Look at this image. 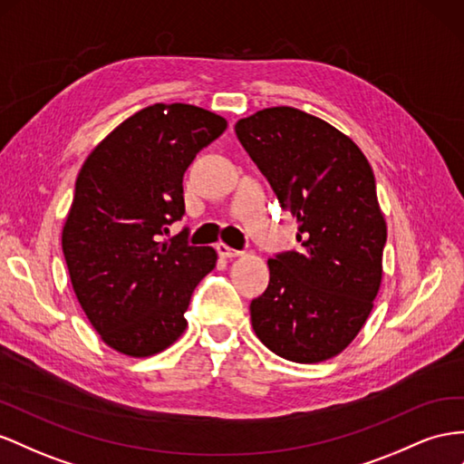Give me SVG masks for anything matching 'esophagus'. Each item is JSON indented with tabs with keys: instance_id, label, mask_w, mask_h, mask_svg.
Instances as JSON below:
<instances>
[{
	"instance_id": "34e87169",
	"label": "esophagus",
	"mask_w": 464,
	"mask_h": 464,
	"mask_svg": "<svg viewBox=\"0 0 464 464\" xmlns=\"http://www.w3.org/2000/svg\"><path fill=\"white\" fill-rule=\"evenodd\" d=\"M217 252L222 257H237V256L242 254V252H237V249H234V247L227 246V244H217Z\"/></svg>"
}]
</instances>
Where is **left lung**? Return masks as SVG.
Masks as SVG:
<instances>
[{"mask_svg": "<svg viewBox=\"0 0 464 464\" xmlns=\"http://www.w3.org/2000/svg\"><path fill=\"white\" fill-rule=\"evenodd\" d=\"M234 130L298 222L300 247L267 261V289L249 304L254 332L283 359H330L353 342L381 286L386 224L372 169L352 139L295 107L257 111Z\"/></svg>", "mask_w": 464, "mask_h": 464, "instance_id": "1", "label": "left lung"}]
</instances>
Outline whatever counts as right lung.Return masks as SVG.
Segmentation results:
<instances>
[{
	"label": "right lung",
	"mask_w": 464,
	"mask_h": 464,
	"mask_svg": "<svg viewBox=\"0 0 464 464\" xmlns=\"http://www.w3.org/2000/svg\"><path fill=\"white\" fill-rule=\"evenodd\" d=\"M227 121L195 105L134 112L87 156L62 232L73 293L102 340L130 357L164 352L185 332L195 286L217 266L189 246L183 173Z\"/></svg>",
	"instance_id": "add662e5"
}]
</instances>
